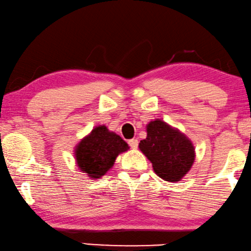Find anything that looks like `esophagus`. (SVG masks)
<instances>
[{
    "label": "esophagus",
    "instance_id": "1",
    "mask_svg": "<svg viewBox=\"0 0 251 251\" xmlns=\"http://www.w3.org/2000/svg\"><path fill=\"white\" fill-rule=\"evenodd\" d=\"M128 144L132 149H136V148L139 147V141H137V139H132L128 141Z\"/></svg>",
    "mask_w": 251,
    "mask_h": 251
}]
</instances>
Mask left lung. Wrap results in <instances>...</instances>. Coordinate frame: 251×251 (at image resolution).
I'll return each mask as SVG.
<instances>
[{"mask_svg":"<svg viewBox=\"0 0 251 251\" xmlns=\"http://www.w3.org/2000/svg\"><path fill=\"white\" fill-rule=\"evenodd\" d=\"M139 148L151 161L154 173L168 182L181 181L196 159L192 141L178 128L158 118L148 123L147 137Z\"/></svg>","mask_w":251,"mask_h":251,"instance_id":"8db88e82","label":"left lung"}]
</instances>
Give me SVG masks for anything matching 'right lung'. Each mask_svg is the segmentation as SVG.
I'll return each mask as SVG.
<instances>
[{"label": "right lung", "instance_id": "obj_1", "mask_svg": "<svg viewBox=\"0 0 251 251\" xmlns=\"http://www.w3.org/2000/svg\"><path fill=\"white\" fill-rule=\"evenodd\" d=\"M128 149L118 134L98 125L76 144L74 154L79 171L92 179H99L112 168L116 158Z\"/></svg>", "mask_w": 251, "mask_h": 251}]
</instances>
